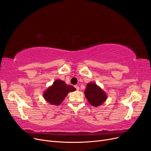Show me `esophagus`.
Segmentation results:
<instances>
[{
  "instance_id": "1",
  "label": "esophagus",
  "mask_w": 151,
  "mask_h": 151,
  "mask_svg": "<svg viewBox=\"0 0 151 151\" xmlns=\"http://www.w3.org/2000/svg\"><path fill=\"white\" fill-rule=\"evenodd\" d=\"M75 88H76V89L77 90H79V87L78 86H76Z\"/></svg>"
}]
</instances>
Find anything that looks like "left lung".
I'll return each mask as SVG.
<instances>
[{
	"label": "left lung",
	"instance_id": "left-lung-1",
	"mask_svg": "<svg viewBox=\"0 0 151 151\" xmlns=\"http://www.w3.org/2000/svg\"><path fill=\"white\" fill-rule=\"evenodd\" d=\"M85 96L88 102L93 106H99L107 99V94L96 83H89L84 91Z\"/></svg>",
	"mask_w": 151,
	"mask_h": 151
}]
</instances>
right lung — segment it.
Masks as SVG:
<instances>
[{"label": "right lung", "mask_w": 151, "mask_h": 151, "mask_svg": "<svg viewBox=\"0 0 151 151\" xmlns=\"http://www.w3.org/2000/svg\"><path fill=\"white\" fill-rule=\"evenodd\" d=\"M76 90L74 86L67 85L64 81L57 79L44 91L43 97L48 103L58 106L62 103L68 93L73 92Z\"/></svg>", "instance_id": "obj_1"}]
</instances>
